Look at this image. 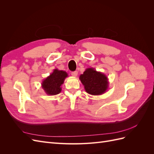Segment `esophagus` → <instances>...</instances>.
Masks as SVG:
<instances>
[{
	"instance_id": "esophagus-1",
	"label": "esophagus",
	"mask_w": 154,
	"mask_h": 154,
	"mask_svg": "<svg viewBox=\"0 0 154 154\" xmlns=\"http://www.w3.org/2000/svg\"><path fill=\"white\" fill-rule=\"evenodd\" d=\"M71 75L74 77H76L78 75V72L77 71H74L71 72Z\"/></svg>"
}]
</instances>
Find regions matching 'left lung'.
I'll return each mask as SVG.
<instances>
[{"label":"left lung","mask_w":154,"mask_h":154,"mask_svg":"<svg viewBox=\"0 0 154 154\" xmlns=\"http://www.w3.org/2000/svg\"><path fill=\"white\" fill-rule=\"evenodd\" d=\"M79 78L84 86L86 92L89 94H103L109 88V82L107 76L92 67L86 69Z\"/></svg>","instance_id":"1"}]
</instances>
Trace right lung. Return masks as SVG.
Wrapping results in <instances>:
<instances>
[{"label":"right lung","mask_w":154,"mask_h":154,"mask_svg":"<svg viewBox=\"0 0 154 154\" xmlns=\"http://www.w3.org/2000/svg\"><path fill=\"white\" fill-rule=\"evenodd\" d=\"M67 76L68 74L66 71L55 69L49 76L42 82V87L48 95H57L61 92V86Z\"/></svg>","instance_id":"obj_1"}]
</instances>
